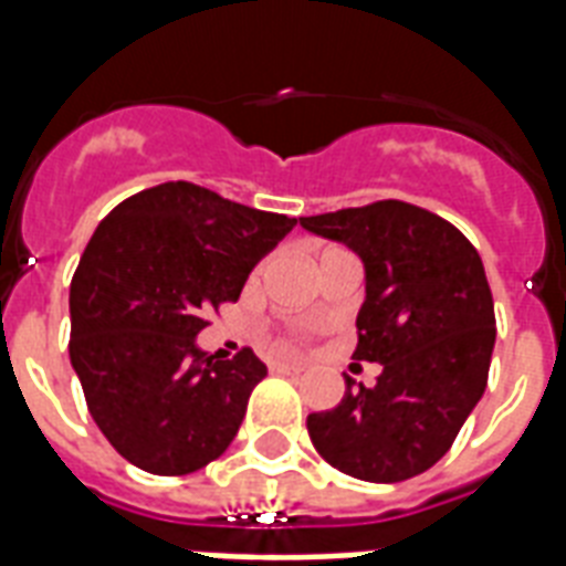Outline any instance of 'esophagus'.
I'll return each mask as SVG.
<instances>
[{
  "label": "esophagus",
  "mask_w": 566,
  "mask_h": 566,
  "mask_svg": "<svg viewBox=\"0 0 566 566\" xmlns=\"http://www.w3.org/2000/svg\"><path fill=\"white\" fill-rule=\"evenodd\" d=\"M270 370H273V373H287V376H300V373H302V364L273 361V364H270Z\"/></svg>",
  "instance_id": "esophagus-1"
}]
</instances>
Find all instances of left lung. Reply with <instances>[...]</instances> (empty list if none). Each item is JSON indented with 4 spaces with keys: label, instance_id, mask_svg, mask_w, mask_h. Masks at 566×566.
I'll return each instance as SVG.
<instances>
[{
    "label": "left lung",
    "instance_id": "8db88e82",
    "mask_svg": "<svg viewBox=\"0 0 566 566\" xmlns=\"http://www.w3.org/2000/svg\"><path fill=\"white\" fill-rule=\"evenodd\" d=\"M300 226L361 258L367 296L353 358L381 364L376 385L346 378L337 408L308 413L311 443L364 482L426 473L488 387L496 317L482 258L452 222L399 199Z\"/></svg>",
    "mask_w": 566,
    "mask_h": 566
}]
</instances>
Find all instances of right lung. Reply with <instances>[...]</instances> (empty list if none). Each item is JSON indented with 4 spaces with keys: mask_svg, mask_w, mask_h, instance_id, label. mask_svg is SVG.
<instances>
[{
    "mask_svg": "<svg viewBox=\"0 0 566 566\" xmlns=\"http://www.w3.org/2000/svg\"><path fill=\"white\" fill-rule=\"evenodd\" d=\"M293 226L167 181L128 196L93 231L70 284V361L128 464L188 475L229 449L266 367L252 349L231 361L202 353L196 335Z\"/></svg>",
    "mask_w": 566,
    "mask_h": 566,
    "instance_id": "right-lung-1",
    "label": "right lung"
}]
</instances>
